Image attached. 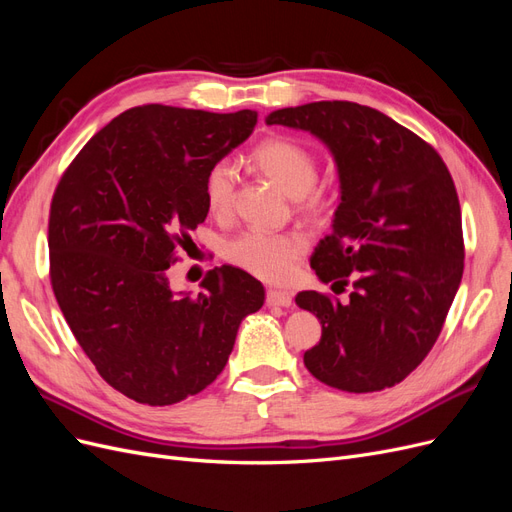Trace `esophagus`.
Listing matches in <instances>:
<instances>
[{
  "instance_id": "obj_1",
  "label": "esophagus",
  "mask_w": 512,
  "mask_h": 512,
  "mask_svg": "<svg viewBox=\"0 0 512 512\" xmlns=\"http://www.w3.org/2000/svg\"><path fill=\"white\" fill-rule=\"evenodd\" d=\"M267 305H271V307H290L292 305V294L286 292V290L269 288L267 290Z\"/></svg>"
}]
</instances>
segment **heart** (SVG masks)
Instances as JSON below:
<instances>
[{"mask_svg": "<svg viewBox=\"0 0 512 512\" xmlns=\"http://www.w3.org/2000/svg\"><path fill=\"white\" fill-rule=\"evenodd\" d=\"M254 164L265 173L286 196L299 200L301 211L309 218H322L333 205L327 188H316L318 164L314 153L290 138H269L254 153ZM237 168L228 160L215 162L205 179V198L209 211L226 218L235 205ZM307 250V241L297 232H265L245 230L226 243L224 256L232 265L252 273L265 282H284L292 275L294 265Z\"/></svg>", "mask_w": 512, "mask_h": 512, "instance_id": "1", "label": "heart"}]
</instances>
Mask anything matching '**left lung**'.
Listing matches in <instances>:
<instances>
[{
  "label": "left lung",
  "mask_w": 512,
  "mask_h": 512,
  "mask_svg": "<svg viewBox=\"0 0 512 512\" xmlns=\"http://www.w3.org/2000/svg\"><path fill=\"white\" fill-rule=\"evenodd\" d=\"M267 126L314 134L339 175L333 232L312 254L316 290L297 305L322 324L303 361L320 382L374 393L404 380L436 344L463 275L461 209L451 173L408 128L344 100L280 108Z\"/></svg>",
  "instance_id": "left-lung-1"
}]
</instances>
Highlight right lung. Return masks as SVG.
<instances>
[{"mask_svg": "<svg viewBox=\"0 0 512 512\" xmlns=\"http://www.w3.org/2000/svg\"><path fill=\"white\" fill-rule=\"evenodd\" d=\"M256 111L145 104L115 117L72 160L51 203V284L70 331L115 391L147 406L196 395L222 374L265 288L215 267L175 292V250L203 224L209 168L254 132Z\"/></svg>", "mask_w": 512, "mask_h": 512, "instance_id": "add662e5", "label": "right lung"}]
</instances>
